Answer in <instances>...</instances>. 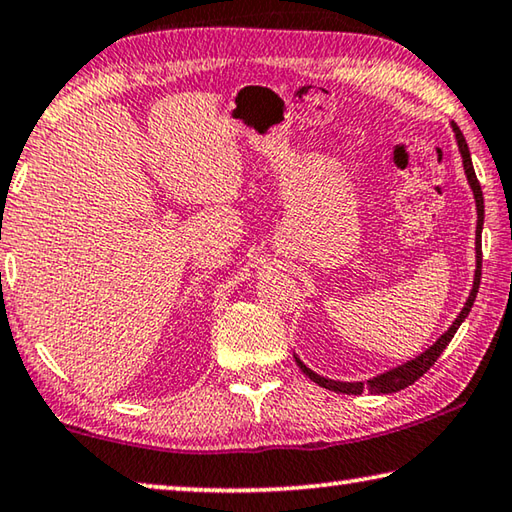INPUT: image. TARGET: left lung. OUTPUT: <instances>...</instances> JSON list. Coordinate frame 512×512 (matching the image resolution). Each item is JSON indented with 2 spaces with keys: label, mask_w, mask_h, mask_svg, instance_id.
<instances>
[{
  "label": "left lung",
  "mask_w": 512,
  "mask_h": 512,
  "mask_svg": "<svg viewBox=\"0 0 512 512\" xmlns=\"http://www.w3.org/2000/svg\"><path fill=\"white\" fill-rule=\"evenodd\" d=\"M454 131H456V140H458V149H460V156H463V167H465V174H467V181L469 186H472L474 190V199H476V213H479V222H476V274H474V288L472 292H469V299L463 311H460V315L454 320V324L449 326V331L445 335H440L438 342H435L433 347H429L424 351V354H420L413 360H408V363L395 367V370L385 372L381 376H374V379H370L367 383H345V381H331V379H324V376L315 374L313 370H308V367L301 363L299 358L297 365L299 370L304 372L308 379L315 381L317 385H322V388L326 390H333V392H342V395H360L363 392V388H367L372 392V395H388V392H399L408 388V385H413L420 376H424L426 372L431 370V367L435 365V360L440 358L442 351L447 349V345L451 342V338H454L458 326L463 324L465 317L469 315V311H472L474 306V299H476V292H479V286H481V261H483V251H481V231H483V190H481V183L479 179H476V172H474V165H472V156H469V149H467V142H465V136L460 133V129L454 124Z\"/></svg>",
  "instance_id": "left-lung-1"
}]
</instances>
